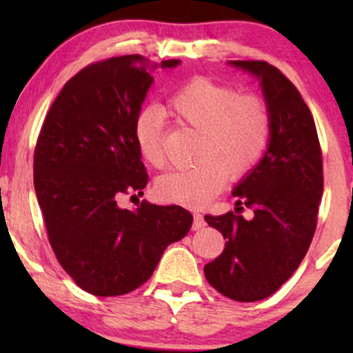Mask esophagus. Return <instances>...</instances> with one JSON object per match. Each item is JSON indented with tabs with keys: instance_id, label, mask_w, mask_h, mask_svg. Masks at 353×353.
Returning a JSON list of instances; mask_svg holds the SVG:
<instances>
[{
	"instance_id": "esophagus-1",
	"label": "esophagus",
	"mask_w": 353,
	"mask_h": 353,
	"mask_svg": "<svg viewBox=\"0 0 353 353\" xmlns=\"http://www.w3.org/2000/svg\"><path fill=\"white\" fill-rule=\"evenodd\" d=\"M204 225H205L204 216H202V214H199V212L194 214V224H192V229H194V230H199V229L204 228Z\"/></svg>"
}]
</instances>
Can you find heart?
Instances as JSON below:
<instances>
[{"label": "heart", "mask_w": 353, "mask_h": 353, "mask_svg": "<svg viewBox=\"0 0 353 353\" xmlns=\"http://www.w3.org/2000/svg\"><path fill=\"white\" fill-rule=\"evenodd\" d=\"M169 114L199 131L188 168L165 172L156 182L161 199L201 208L224 188V174L241 179L261 163L272 137V114L261 96L241 94L236 88L208 78H194L168 99ZM164 112L143 108L132 134L139 154L152 168L164 164Z\"/></svg>", "instance_id": "b5f03b06"}]
</instances>
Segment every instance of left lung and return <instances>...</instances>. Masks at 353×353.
<instances>
[{
  "label": "left lung",
  "instance_id": "8db88e82",
  "mask_svg": "<svg viewBox=\"0 0 353 353\" xmlns=\"http://www.w3.org/2000/svg\"><path fill=\"white\" fill-rule=\"evenodd\" d=\"M261 81L272 114L264 157L237 184L236 212L205 216L225 239L224 252L204 265L217 292L255 302L281 289L301 265L317 228L323 192L322 149L314 117L301 92L265 61H229ZM244 207L254 216L247 221Z\"/></svg>",
  "mask_w": 353,
  "mask_h": 353
}]
</instances>
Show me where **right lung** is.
Returning a JSON list of instances; mask_svg holds the SVG:
<instances>
[{
  "instance_id": "add662e5",
  "label": "right lung",
  "mask_w": 353,
  "mask_h": 353,
  "mask_svg": "<svg viewBox=\"0 0 353 353\" xmlns=\"http://www.w3.org/2000/svg\"><path fill=\"white\" fill-rule=\"evenodd\" d=\"M151 84L141 54L89 64L61 89L36 143L34 190L50 244L72 281L99 297L143 285L192 225L181 205L117 204L148 184L132 124Z\"/></svg>"
}]
</instances>
